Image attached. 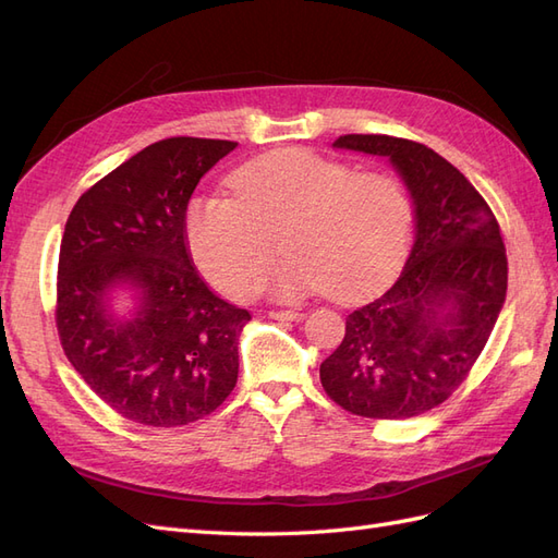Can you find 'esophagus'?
Masks as SVG:
<instances>
[{"label":"esophagus","instance_id":"esophagus-1","mask_svg":"<svg viewBox=\"0 0 558 558\" xmlns=\"http://www.w3.org/2000/svg\"><path fill=\"white\" fill-rule=\"evenodd\" d=\"M269 316L277 320H300L305 314H302L300 310H275V312H269Z\"/></svg>","mask_w":558,"mask_h":558}]
</instances>
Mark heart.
<instances>
[{"label":"heart","instance_id":"heart-1","mask_svg":"<svg viewBox=\"0 0 558 558\" xmlns=\"http://www.w3.org/2000/svg\"><path fill=\"white\" fill-rule=\"evenodd\" d=\"M234 195H197L185 209L193 256L234 298L269 279L281 300L312 291L353 302L377 293L408 258L414 209L404 185L377 172L356 174L340 160L281 148L232 172Z\"/></svg>","mask_w":558,"mask_h":558}]
</instances>
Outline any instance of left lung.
I'll use <instances>...</instances> for the list:
<instances>
[{"mask_svg":"<svg viewBox=\"0 0 558 558\" xmlns=\"http://www.w3.org/2000/svg\"><path fill=\"white\" fill-rule=\"evenodd\" d=\"M332 146L391 160L414 199L416 240L391 289L347 316L320 384L356 416L412 418L468 379L496 326L508 293L500 226L475 185L424 144L344 134Z\"/></svg>","mask_w":558,"mask_h":558,"instance_id":"1","label":"left lung"}]
</instances>
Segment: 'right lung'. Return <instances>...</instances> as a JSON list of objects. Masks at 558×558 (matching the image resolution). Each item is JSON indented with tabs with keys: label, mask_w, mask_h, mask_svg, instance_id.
<instances>
[{
	"label": "right lung",
	"mask_w": 558,
	"mask_h": 558,
	"mask_svg": "<svg viewBox=\"0 0 558 558\" xmlns=\"http://www.w3.org/2000/svg\"><path fill=\"white\" fill-rule=\"evenodd\" d=\"M238 142L170 137L146 146L78 197L66 218L56 326L64 356L113 412L150 428L211 414L238 384L251 320L202 281L185 246L199 179ZM138 291L130 319L106 302Z\"/></svg>",
	"instance_id": "add662e5"
}]
</instances>
